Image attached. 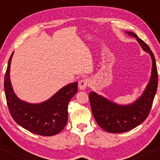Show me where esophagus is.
I'll return each instance as SVG.
<instances>
[{"label": "esophagus", "instance_id": "obj_1", "mask_svg": "<svg viewBox=\"0 0 160 160\" xmlns=\"http://www.w3.org/2000/svg\"><path fill=\"white\" fill-rule=\"evenodd\" d=\"M88 85H89V80L88 79H82V80L79 81L78 86L80 90H84L87 87Z\"/></svg>", "mask_w": 160, "mask_h": 160}]
</instances>
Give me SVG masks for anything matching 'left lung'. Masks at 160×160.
<instances>
[{"label": "left lung", "instance_id": "left-lung-1", "mask_svg": "<svg viewBox=\"0 0 160 160\" xmlns=\"http://www.w3.org/2000/svg\"><path fill=\"white\" fill-rule=\"evenodd\" d=\"M126 33L136 38L143 50L150 54L152 59L151 76L143 94L133 103L126 105L116 104L95 92L89 93L91 109L95 121L104 131L111 133L126 132L137 127L146 120L151 109L158 86L157 64L153 52L135 33Z\"/></svg>", "mask_w": 160, "mask_h": 160}]
</instances>
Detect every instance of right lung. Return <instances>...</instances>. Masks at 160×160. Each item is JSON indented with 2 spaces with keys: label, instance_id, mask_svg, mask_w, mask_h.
Here are the masks:
<instances>
[{
  "label": "right lung",
  "instance_id": "right-lung-1",
  "mask_svg": "<svg viewBox=\"0 0 160 160\" xmlns=\"http://www.w3.org/2000/svg\"><path fill=\"white\" fill-rule=\"evenodd\" d=\"M13 52L9 59L4 78L5 95L12 119L20 126L37 135L52 136L59 133L68 122V106L78 92V82L64 86L42 103L31 104L20 100L12 89L10 78Z\"/></svg>",
  "mask_w": 160,
  "mask_h": 160
}]
</instances>
